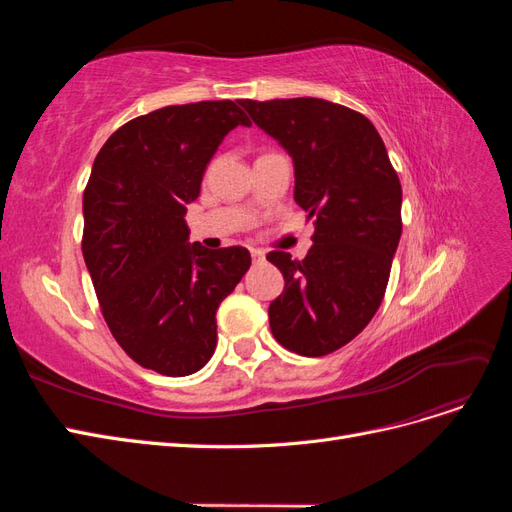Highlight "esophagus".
Masks as SVG:
<instances>
[{
    "label": "esophagus",
    "mask_w": 512,
    "mask_h": 512,
    "mask_svg": "<svg viewBox=\"0 0 512 512\" xmlns=\"http://www.w3.org/2000/svg\"><path fill=\"white\" fill-rule=\"evenodd\" d=\"M252 258L258 262V260L265 258V252H262V250H252Z\"/></svg>",
    "instance_id": "obj_1"
}]
</instances>
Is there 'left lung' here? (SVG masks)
<instances>
[{"label": "left lung", "mask_w": 512, "mask_h": 512, "mask_svg": "<svg viewBox=\"0 0 512 512\" xmlns=\"http://www.w3.org/2000/svg\"><path fill=\"white\" fill-rule=\"evenodd\" d=\"M290 153L294 200L314 220L303 258L269 252L284 292L269 305L273 337L290 352L324 356L374 318L401 237V183L365 115L320 98L241 100Z\"/></svg>", "instance_id": "obj_1"}]
</instances>
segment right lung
I'll return each instance as SVG.
<instances>
[{"label":"right lung","mask_w":512,"mask_h":512,"mask_svg":"<svg viewBox=\"0 0 512 512\" xmlns=\"http://www.w3.org/2000/svg\"><path fill=\"white\" fill-rule=\"evenodd\" d=\"M250 119L232 100L164 106L111 134L83 194V258L102 316L132 361L190 376L218 344L215 312L250 269L241 245L188 243L185 205L224 136Z\"/></svg>","instance_id":"obj_1"}]
</instances>
